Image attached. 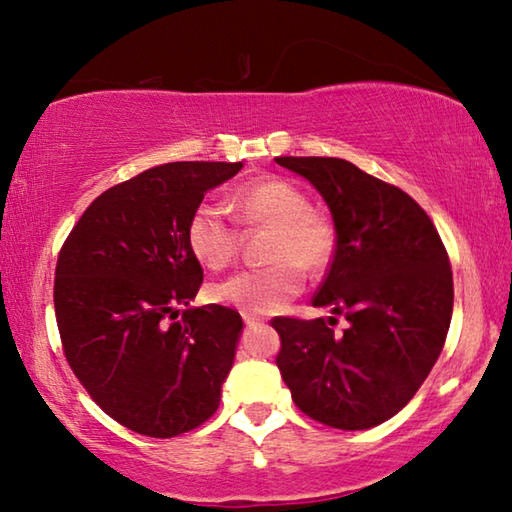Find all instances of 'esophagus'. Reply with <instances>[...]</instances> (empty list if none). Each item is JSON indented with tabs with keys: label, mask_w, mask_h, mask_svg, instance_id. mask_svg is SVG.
<instances>
[{
	"label": "esophagus",
	"mask_w": 512,
	"mask_h": 512,
	"mask_svg": "<svg viewBox=\"0 0 512 512\" xmlns=\"http://www.w3.org/2000/svg\"><path fill=\"white\" fill-rule=\"evenodd\" d=\"M242 321H245L247 326H256V324H263V317H256V315H249V312H242Z\"/></svg>",
	"instance_id": "obj_1"
}]
</instances>
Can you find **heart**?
I'll return each mask as SVG.
<instances>
[{"label":"heart","instance_id":"heart-1","mask_svg":"<svg viewBox=\"0 0 512 512\" xmlns=\"http://www.w3.org/2000/svg\"><path fill=\"white\" fill-rule=\"evenodd\" d=\"M240 222L270 227L267 258L272 265L242 270L209 285V299L249 315H272L297 297L303 270H326L335 256L337 236L324 215L310 211L308 195L288 179L263 177L233 195ZM186 245L209 270H222L238 251V229L220 204L204 200L186 222Z\"/></svg>","mask_w":512,"mask_h":512}]
</instances>
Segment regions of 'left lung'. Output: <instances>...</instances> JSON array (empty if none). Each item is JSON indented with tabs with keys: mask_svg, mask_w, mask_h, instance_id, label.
<instances>
[{
	"mask_svg": "<svg viewBox=\"0 0 512 512\" xmlns=\"http://www.w3.org/2000/svg\"><path fill=\"white\" fill-rule=\"evenodd\" d=\"M324 197L337 247L312 299L333 317H276V357L303 414L328 427L371 429L414 398L443 351L454 285L434 222L411 197L337 157H276ZM344 314V336L332 330Z\"/></svg>",
	"mask_w": 512,
	"mask_h": 512,
	"instance_id": "left-lung-1",
	"label": "left lung"
}]
</instances>
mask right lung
<instances>
[{
	"mask_svg": "<svg viewBox=\"0 0 512 512\" xmlns=\"http://www.w3.org/2000/svg\"><path fill=\"white\" fill-rule=\"evenodd\" d=\"M240 168L173 161L143 170L98 195L60 249L53 303L67 362L96 405L137 434L191 432L220 405L242 319L215 303L191 308L202 267L186 222Z\"/></svg>",
	"mask_w": 512,
	"mask_h": 512,
	"instance_id": "obj_1",
	"label": "right lung"
}]
</instances>
